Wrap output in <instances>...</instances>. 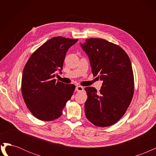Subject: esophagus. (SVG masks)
I'll return each mask as SVG.
<instances>
[{
    "label": "esophagus",
    "mask_w": 156,
    "mask_h": 156,
    "mask_svg": "<svg viewBox=\"0 0 156 156\" xmlns=\"http://www.w3.org/2000/svg\"><path fill=\"white\" fill-rule=\"evenodd\" d=\"M75 90H76V91H77V92H81V91L84 90V88L81 86H77Z\"/></svg>",
    "instance_id": "34e87169"
}]
</instances>
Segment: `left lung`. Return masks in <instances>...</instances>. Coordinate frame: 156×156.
Returning a JSON list of instances; mask_svg holds the SVG:
<instances>
[{
	"mask_svg": "<svg viewBox=\"0 0 156 156\" xmlns=\"http://www.w3.org/2000/svg\"><path fill=\"white\" fill-rule=\"evenodd\" d=\"M81 48L88 56L94 76L103 81L100 90L86 87L87 119L98 127L110 126L124 116L134 94V76L125 51L104 39L89 38Z\"/></svg>",
	"mask_w": 156,
	"mask_h": 156,
	"instance_id": "obj_1",
	"label": "left lung"
}]
</instances>
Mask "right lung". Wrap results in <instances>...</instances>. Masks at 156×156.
<instances>
[{"instance_id":"add662e5","label":"right lung","mask_w":156,"mask_h":156,"mask_svg":"<svg viewBox=\"0 0 156 156\" xmlns=\"http://www.w3.org/2000/svg\"><path fill=\"white\" fill-rule=\"evenodd\" d=\"M78 39L56 36L47 41L32 54L23 69L21 93L32 115L43 121L57 119L72 96L75 86L56 81L66 54Z\"/></svg>"}]
</instances>
